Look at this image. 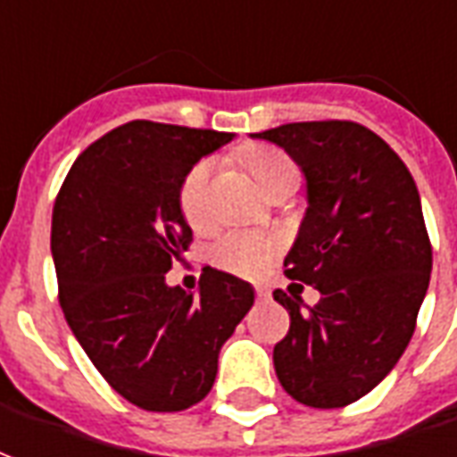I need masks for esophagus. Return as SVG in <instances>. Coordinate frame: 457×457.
Masks as SVG:
<instances>
[{"label": "esophagus", "instance_id": "1", "mask_svg": "<svg viewBox=\"0 0 457 457\" xmlns=\"http://www.w3.org/2000/svg\"><path fill=\"white\" fill-rule=\"evenodd\" d=\"M256 298H259V301H269L270 291L266 286H256Z\"/></svg>", "mask_w": 457, "mask_h": 457}]
</instances>
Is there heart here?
<instances>
[{"label":"heart","instance_id":"obj_1","mask_svg":"<svg viewBox=\"0 0 457 457\" xmlns=\"http://www.w3.org/2000/svg\"><path fill=\"white\" fill-rule=\"evenodd\" d=\"M246 166L256 176L261 187L269 188L281 176L298 174L294 162L276 149H253L246 154ZM209 179L211 162H196L181 179L179 187V209L188 226L204 228L209 223ZM281 251V238L253 231H228L223 234L213 248L211 261L223 270H231L244 278H259L270 269Z\"/></svg>","mask_w":457,"mask_h":457}]
</instances>
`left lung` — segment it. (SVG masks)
I'll list each match as a JSON object with an SVG mask.
<instances>
[{"instance_id":"8db88e82","label":"left lung","mask_w":457,"mask_h":457,"mask_svg":"<svg viewBox=\"0 0 457 457\" xmlns=\"http://www.w3.org/2000/svg\"><path fill=\"white\" fill-rule=\"evenodd\" d=\"M253 137L281 146L306 176V216L283 266L320 291L306 311L301 295L273 291L291 316L273 348L276 376L303 405H351L398 363L426 298L433 248L413 176L355 121H298Z\"/></svg>"}]
</instances>
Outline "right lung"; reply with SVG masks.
Wrapping results in <instances>:
<instances>
[{"label": "right lung", "instance_id": "right-lung-1", "mask_svg": "<svg viewBox=\"0 0 457 457\" xmlns=\"http://www.w3.org/2000/svg\"><path fill=\"white\" fill-rule=\"evenodd\" d=\"M234 134L129 121L81 151L52 213L59 303L106 383L154 413L209 395L221 345L253 306L251 283L204 269L198 294L166 283L191 244L181 179Z\"/></svg>", "mask_w": 457, "mask_h": 457}]
</instances>
